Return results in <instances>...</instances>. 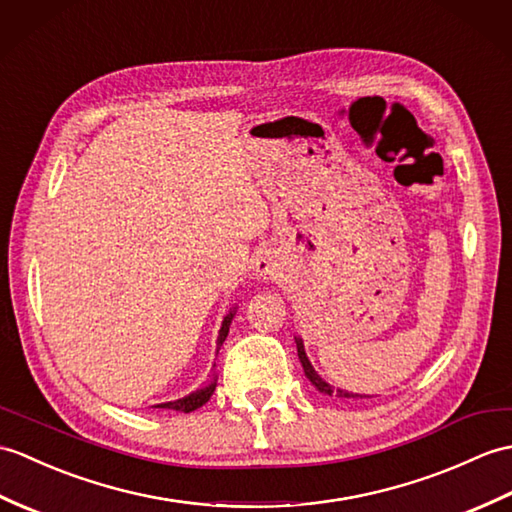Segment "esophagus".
I'll list each match as a JSON object with an SVG mask.
<instances>
[{
    "label": "esophagus",
    "mask_w": 512,
    "mask_h": 512,
    "mask_svg": "<svg viewBox=\"0 0 512 512\" xmlns=\"http://www.w3.org/2000/svg\"><path fill=\"white\" fill-rule=\"evenodd\" d=\"M277 272H279V261L270 251L255 257V261H253V275L257 279H272V277H277Z\"/></svg>",
    "instance_id": "1"
}]
</instances>
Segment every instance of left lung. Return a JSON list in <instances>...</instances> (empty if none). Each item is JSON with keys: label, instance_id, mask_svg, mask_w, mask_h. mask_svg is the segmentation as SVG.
Here are the masks:
<instances>
[{"label": "left lung", "instance_id": "1", "mask_svg": "<svg viewBox=\"0 0 512 512\" xmlns=\"http://www.w3.org/2000/svg\"><path fill=\"white\" fill-rule=\"evenodd\" d=\"M294 340H296V353H299V360H301V366H303V373H305V377H307V379H310L312 386L320 392V395H325V397H329V399H338V401H351V399H368V397H373V395H360V392L342 390V388H338V386H331L329 382H325V379L320 377V375L314 371V366H312L310 358H307L303 338L294 336Z\"/></svg>", "mask_w": 512, "mask_h": 512}]
</instances>
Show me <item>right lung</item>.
<instances>
[{
	"mask_svg": "<svg viewBox=\"0 0 512 512\" xmlns=\"http://www.w3.org/2000/svg\"><path fill=\"white\" fill-rule=\"evenodd\" d=\"M233 316H235V307H233V310H229L227 316L222 318V327H220V331H218V351H220V347H222V342L227 340V336H229V327H231ZM213 390H216V377H211L209 382H207L205 386H202V388H198V390H194V392H189L187 397L159 403L157 408L176 410V412H194V410H198L200 406H205V403L209 401V397L213 395Z\"/></svg>",
	"mask_w": 512,
	"mask_h": 512,
	"instance_id": "add662e5",
	"label": "right lung"
}]
</instances>
